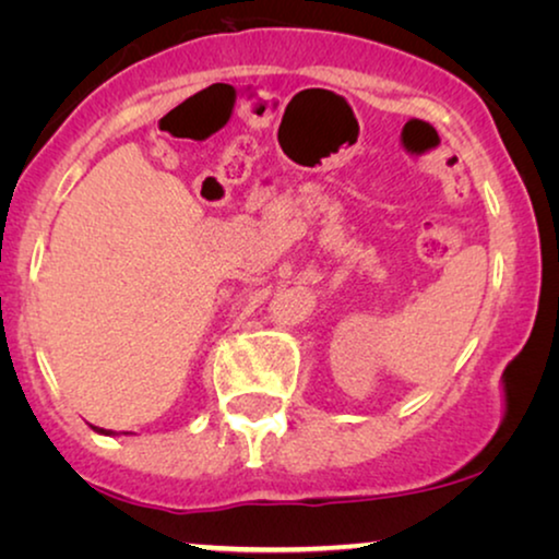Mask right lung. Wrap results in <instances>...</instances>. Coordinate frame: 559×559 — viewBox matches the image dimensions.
Listing matches in <instances>:
<instances>
[{
    "label": "right lung",
    "mask_w": 559,
    "mask_h": 559,
    "mask_svg": "<svg viewBox=\"0 0 559 559\" xmlns=\"http://www.w3.org/2000/svg\"><path fill=\"white\" fill-rule=\"evenodd\" d=\"M96 432H102V435H117V432H111V430H98V427H96Z\"/></svg>",
    "instance_id": "1"
}]
</instances>
